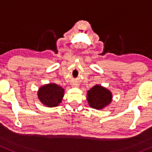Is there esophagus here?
<instances>
[{
  "label": "esophagus",
  "mask_w": 152,
  "mask_h": 152,
  "mask_svg": "<svg viewBox=\"0 0 152 152\" xmlns=\"http://www.w3.org/2000/svg\"><path fill=\"white\" fill-rule=\"evenodd\" d=\"M72 86L73 87H77V86H79V85H78L77 83H73L72 84Z\"/></svg>",
  "instance_id": "34e87169"
}]
</instances>
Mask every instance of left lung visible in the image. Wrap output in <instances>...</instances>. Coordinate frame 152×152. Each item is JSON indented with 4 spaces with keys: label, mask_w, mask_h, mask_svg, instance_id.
<instances>
[{
    "label": "left lung",
    "mask_w": 152,
    "mask_h": 152,
    "mask_svg": "<svg viewBox=\"0 0 152 152\" xmlns=\"http://www.w3.org/2000/svg\"><path fill=\"white\" fill-rule=\"evenodd\" d=\"M112 94L109 90L99 85H96L87 93V101L93 109H102L111 104Z\"/></svg>",
    "instance_id": "1"
}]
</instances>
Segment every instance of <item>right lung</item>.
Here are the masks:
<instances>
[{
    "mask_svg": "<svg viewBox=\"0 0 152 152\" xmlns=\"http://www.w3.org/2000/svg\"><path fill=\"white\" fill-rule=\"evenodd\" d=\"M64 89L61 86L49 83L41 86L37 91V97L40 102L48 107H55L61 102Z\"/></svg>",
    "mask_w": 152,
    "mask_h": 152,
    "instance_id": "1",
    "label": "right lung"
}]
</instances>
